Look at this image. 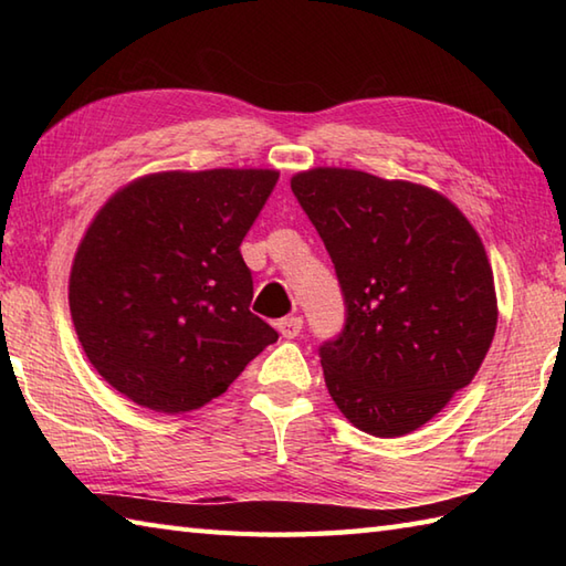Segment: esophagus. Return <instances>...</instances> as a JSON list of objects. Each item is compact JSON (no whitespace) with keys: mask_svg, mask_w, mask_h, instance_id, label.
<instances>
[{"mask_svg":"<svg viewBox=\"0 0 566 566\" xmlns=\"http://www.w3.org/2000/svg\"><path fill=\"white\" fill-rule=\"evenodd\" d=\"M302 328H304L302 316H286L280 323H276V331L282 333V338H290V340L296 338V335L302 333Z\"/></svg>","mask_w":566,"mask_h":566,"instance_id":"1","label":"esophagus"}]
</instances>
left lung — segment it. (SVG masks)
<instances>
[{
    "instance_id": "1",
    "label": "left lung",
    "mask_w": 566,
    "mask_h": 566,
    "mask_svg": "<svg viewBox=\"0 0 566 566\" xmlns=\"http://www.w3.org/2000/svg\"><path fill=\"white\" fill-rule=\"evenodd\" d=\"M292 191L326 245L345 323L318 347L343 416L399 438L440 413L482 367L496 333L482 238L428 187L316 167Z\"/></svg>"
}]
</instances>
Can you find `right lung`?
<instances>
[{"label":"right lung","instance_id":"right-lung-1","mask_svg":"<svg viewBox=\"0 0 566 566\" xmlns=\"http://www.w3.org/2000/svg\"><path fill=\"white\" fill-rule=\"evenodd\" d=\"M274 170L140 177L104 203L70 272L84 355L116 391L158 413L221 396L276 331L250 311L240 255Z\"/></svg>","mask_w":566,"mask_h":566}]
</instances>
